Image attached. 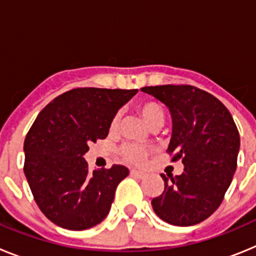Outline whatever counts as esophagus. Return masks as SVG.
<instances>
[{
	"label": "esophagus",
	"instance_id": "esophagus-1",
	"mask_svg": "<svg viewBox=\"0 0 256 256\" xmlns=\"http://www.w3.org/2000/svg\"><path fill=\"white\" fill-rule=\"evenodd\" d=\"M130 174H132V176H134V177H137V178H144V177H146V174H144V172L136 170V169H132V170H130Z\"/></svg>",
	"mask_w": 256,
	"mask_h": 256
}]
</instances>
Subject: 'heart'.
I'll list each match as a JSON object with an SVG mask.
<instances>
[{"instance_id": "1", "label": "heart", "mask_w": 256, "mask_h": 256, "mask_svg": "<svg viewBox=\"0 0 256 256\" xmlns=\"http://www.w3.org/2000/svg\"><path fill=\"white\" fill-rule=\"evenodd\" d=\"M138 110L140 112H141L142 118L144 119V122H146L150 126H152L154 124L156 123H159V122H162V123H164V112H162V108H160L159 104L154 102V101H148V102L141 104ZM119 120H120V115L119 114H116L112 118V124H110L112 130H116L118 126H119ZM120 151L122 155H123L128 162H136V164H142L148 155V148H141L138 144H124Z\"/></svg>"}]
</instances>
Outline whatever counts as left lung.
<instances>
[{"label": "left lung", "instance_id": "left-lung-1", "mask_svg": "<svg viewBox=\"0 0 256 256\" xmlns=\"http://www.w3.org/2000/svg\"><path fill=\"white\" fill-rule=\"evenodd\" d=\"M141 91L169 108L172 137L168 152L182 159L180 176L164 180L165 188L151 205L164 222L180 227L209 218L222 204L237 166L240 134L220 101L192 86H155Z\"/></svg>", "mask_w": 256, "mask_h": 256}]
</instances>
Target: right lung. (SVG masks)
<instances>
[{"instance_id": "1", "label": "right lung", "mask_w": 256, "mask_h": 256, "mask_svg": "<svg viewBox=\"0 0 256 256\" xmlns=\"http://www.w3.org/2000/svg\"><path fill=\"white\" fill-rule=\"evenodd\" d=\"M137 90L76 88L52 100L24 141V174L38 208L56 226L83 230L108 216L123 165L88 170V144L108 137L118 110Z\"/></svg>"}]
</instances>
